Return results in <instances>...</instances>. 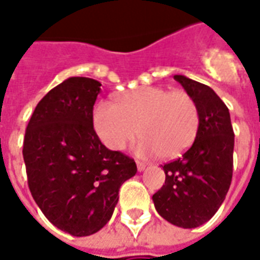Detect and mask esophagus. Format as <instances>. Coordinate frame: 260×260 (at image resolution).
<instances>
[{
	"instance_id": "obj_1",
	"label": "esophagus",
	"mask_w": 260,
	"mask_h": 260,
	"mask_svg": "<svg viewBox=\"0 0 260 260\" xmlns=\"http://www.w3.org/2000/svg\"><path fill=\"white\" fill-rule=\"evenodd\" d=\"M136 167H138V171H139V172H142V171H145L147 165H146L145 162H140V161H138V162H136Z\"/></svg>"
}]
</instances>
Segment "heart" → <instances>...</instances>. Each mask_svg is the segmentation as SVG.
<instances>
[{"instance_id": "b5f03b06", "label": "heart", "mask_w": 260, "mask_h": 260, "mask_svg": "<svg viewBox=\"0 0 260 260\" xmlns=\"http://www.w3.org/2000/svg\"><path fill=\"white\" fill-rule=\"evenodd\" d=\"M93 128L110 150L121 151L140 134V157L175 158L193 145L200 126L197 103L184 91L145 86L124 93L117 103L102 101L93 110Z\"/></svg>"}]
</instances>
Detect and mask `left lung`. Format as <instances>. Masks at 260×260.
<instances>
[{
	"mask_svg": "<svg viewBox=\"0 0 260 260\" xmlns=\"http://www.w3.org/2000/svg\"><path fill=\"white\" fill-rule=\"evenodd\" d=\"M174 78L197 103L200 126L191 147L162 167L165 184L153 196V203L165 220L193 229L208 222L228 194L234 132L229 109L212 88L184 76Z\"/></svg>",
	"mask_w": 260,
	"mask_h": 260,
	"instance_id": "1",
	"label": "left lung"
}]
</instances>
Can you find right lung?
<instances>
[{"mask_svg":"<svg viewBox=\"0 0 260 260\" xmlns=\"http://www.w3.org/2000/svg\"><path fill=\"white\" fill-rule=\"evenodd\" d=\"M102 84L70 77L42 98L23 142L34 201L49 222L76 237L109 222L121 184L136 174L135 161L109 150L93 129Z\"/></svg>","mask_w":260,"mask_h":260,"instance_id":"obj_1","label":"right lung"}]
</instances>
